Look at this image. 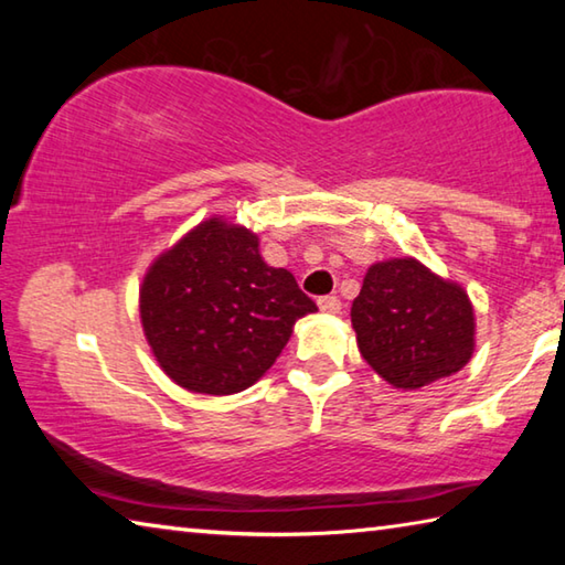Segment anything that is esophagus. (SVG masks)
Returning a JSON list of instances; mask_svg holds the SVG:
<instances>
[{"instance_id":"1","label":"esophagus","mask_w":565,"mask_h":565,"mask_svg":"<svg viewBox=\"0 0 565 565\" xmlns=\"http://www.w3.org/2000/svg\"><path fill=\"white\" fill-rule=\"evenodd\" d=\"M319 309L323 313H339L341 311V299H339V296H321Z\"/></svg>"}]
</instances>
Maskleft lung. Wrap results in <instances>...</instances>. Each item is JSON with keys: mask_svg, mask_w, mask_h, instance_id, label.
Returning a JSON list of instances; mask_svg holds the SVG:
<instances>
[{"mask_svg": "<svg viewBox=\"0 0 565 565\" xmlns=\"http://www.w3.org/2000/svg\"><path fill=\"white\" fill-rule=\"evenodd\" d=\"M361 356L396 388L461 371L473 353V309L461 286L416 259L374 264L351 303Z\"/></svg>", "mask_w": 565, "mask_h": 565, "instance_id": "left-lung-1", "label": "left lung"}]
</instances>
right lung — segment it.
<instances>
[{
    "mask_svg": "<svg viewBox=\"0 0 565 565\" xmlns=\"http://www.w3.org/2000/svg\"><path fill=\"white\" fill-rule=\"evenodd\" d=\"M139 309L159 366L179 386L224 396L259 381L317 303L262 259L252 232L209 218L154 262Z\"/></svg>",
    "mask_w": 565,
    "mask_h": 565,
    "instance_id": "add662e5",
    "label": "right lung"
}]
</instances>
